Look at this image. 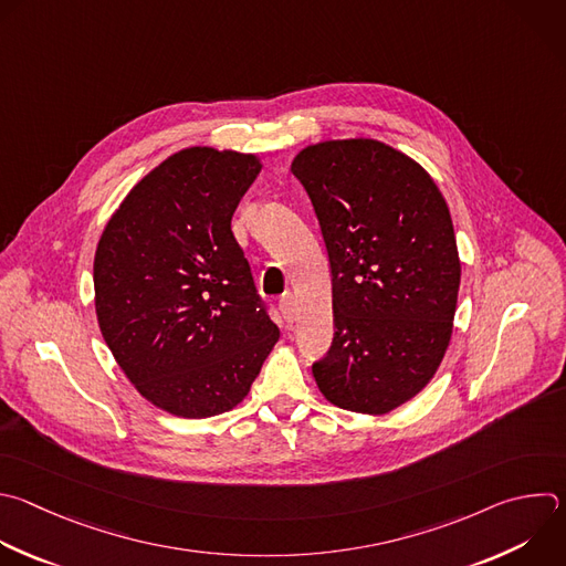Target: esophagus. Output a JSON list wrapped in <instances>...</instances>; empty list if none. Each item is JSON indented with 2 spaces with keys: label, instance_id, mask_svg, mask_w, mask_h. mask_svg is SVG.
I'll use <instances>...</instances> for the list:
<instances>
[{
  "label": "esophagus",
  "instance_id": "obj_1",
  "mask_svg": "<svg viewBox=\"0 0 566 566\" xmlns=\"http://www.w3.org/2000/svg\"><path fill=\"white\" fill-rule=\"evenodd\" d=\"M280 308H282V313H284V317H286V322H295V317H297V297H295L293 293L282 295Z\"/></svg>",
  "mask_w": 566,
  "mask_h": 566
}]
</instances>
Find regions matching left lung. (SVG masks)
<instances>
[{
	"instance_id": "obj_1",
	"label": "left lung",
	"mask_w": 566,
	"mask_h": 566,
	"mask_svg": "<svg viewBox=\"0 0 566 566\" xmlns=\"http://www.w3.org/2000/svg\"><path fill=\"white\" fill-rule=\"evenodd\" d=\"M319 220L335 337L313 364L322 396L385 416L431 380L453 335L462 262L447 200L407 153L370 137L304 146L291 161Z\"/></svg>"
}]
</instances>
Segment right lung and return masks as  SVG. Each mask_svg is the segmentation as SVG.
<instances>
[{
  "instance_id": "right-lung-1",
  "label": "right lung",
  "mask_w": 566,
  "mask_h": 566,
  "mask_svg": "<svg viewBox=\"0 0 566 566\" xmlns=\"http://www.w3.org/2000/svg\"><path fill=\"white\" fill-rule=\"evenodd\" d=\"M260 170L253 153L181 148L130 188L97 242L104 342L137 394L170 416L235 409L280 339L231 231Z\"/></svg>"
}]
</instances>
